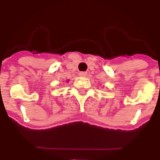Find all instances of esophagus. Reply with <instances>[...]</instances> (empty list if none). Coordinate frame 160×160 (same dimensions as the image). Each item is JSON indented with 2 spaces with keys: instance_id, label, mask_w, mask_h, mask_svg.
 Segmentation results:
<instances>
[{
  "instance_id": "34e87169",
  "label": "esophagus",
  "mask_w": 160,
  "mask_h": 160,
  "mask_svg": "<svg viewBox=\"0 0 160 160\" xmlns=\"http://www.w3.org/2000/svg\"><path fill=\"white\" fill-rule=\"evenodd\" d=\"M86 75H87V73H86V72H80V73H79V75H80V76H81V77H84V76H85Z\"/></svg>"
}]
</instances>
